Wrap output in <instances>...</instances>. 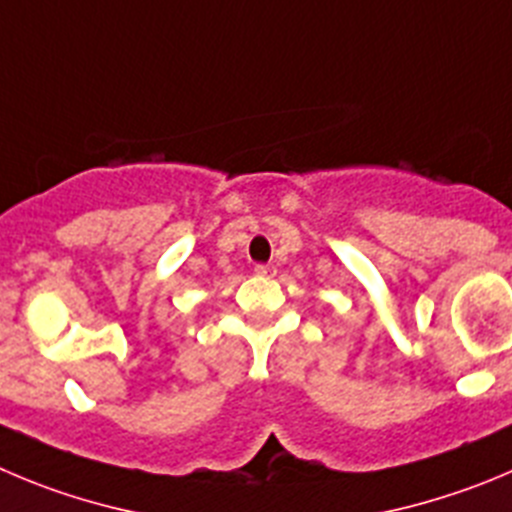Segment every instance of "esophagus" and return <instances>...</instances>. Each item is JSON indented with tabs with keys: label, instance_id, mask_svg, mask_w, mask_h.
Masks as SVG:
<instances>
[{
	"label": "esophagus",
	"instance_id": "34e87169",
	"mask_svg": "<svg viewBox=\"0 0 512 512\" xmlns=\"http://www.w3.org/2000/svg\"><path fill=\"white\" fill-rule=\"evenodd\" d=\"M255 272H257V275H270L272 267L270 265H255Z\"/></svg>",
	"mask_w": 512,
	"mask_h": 512
}]
</instances>
